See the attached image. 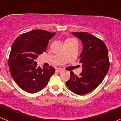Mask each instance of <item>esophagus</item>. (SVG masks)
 <instances>
[{
    "label": "esophagus",
    "mask_w": 121,
    "mask_h": 121,
    "mask_svg": "<svg viewBox=\"0 0 121 121\" xmlns=\"http://www.w3.org/2000/svg\"><path fill=\"white\" fill-rule=\"evenodd\" d=\"M64 69L63 68H56V71L58 72V73H60V72L63 71Z\"/></svg>",
    "instance_id": "esophagus-1"
}]
</instances>
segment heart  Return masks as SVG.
<instances>
[{
    "instance_id": "1",
    "label": "heart",
    "mask_w": 121,
    "mask_h": 121,
    "mask_svg": "<svg viewBox=\"0 0 121 121\" xmlns=\"http://www.w3.org/2000/svg\"><path fill=\"white\" fill-rule=\"evenodd\" d=\"M75 41V40L72 38H67L65 39V43H69V42H72V41Z\"/></svg>"
}]
</instances>
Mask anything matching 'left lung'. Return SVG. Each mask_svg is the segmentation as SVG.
<instances>
[{
	"mask_svg": "<svg viewBox=\"0 0 121 121\" xmlns=\"http://www.w3.org/2000/svg\"><path fill=\"white\" fill-rule=\"evenodd\" d=\"M82 42L83 50L79 62L83 70L80 76L70 72L71 77L66 82L69 90L79 95L88 94L98 87L108 73L110 67L108 50L100 39L85 32H72Z\"/></svg>",
	"mask_w": 121,
	"mask_h": 121,
	"instance_id": "8db88e82",
	"label": "left lung"
}]
</instances>
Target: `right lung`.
Instances as JSON below:
<instances>
[{
    "label": "right lung",
    "instance_id": "obj_1",
    "mask_svg": "<svg viewBox=\"0 0 121 121\" xmlns=\"http://www.w3.org/2000/svg\"><path fill=\"white\" fill-rule=\"evenodd\" d=\"M56 34L36 29L21 34L12 45L8 59L9 71L17 85L24 91L34 94L42 90L55 72L50 66H37L35 60L46 50L50 39Z\"/></svg>",
    "mask_w": 121,
    "mask_h": 121
}]
</instances>
